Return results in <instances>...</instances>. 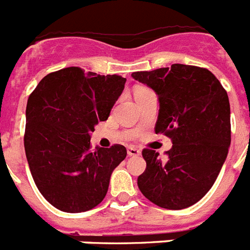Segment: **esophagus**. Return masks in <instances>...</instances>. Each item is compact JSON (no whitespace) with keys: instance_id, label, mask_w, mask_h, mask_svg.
Listing matches in <instances>:
<instances>
[{"instance_id":"obj_1","label":"esophagus","mask_w":250,"mask_h":250,"mask_svg":"<svg viewBox=\"0 0 250 250\" xmlns=\"http://www.w3.org/2000/svg\"><path fill=\"white\" fill-rule=\"evenodd\" d=\"M127 154L130 157H136V155H140V150L138 148H135V146H129L127 148Z\"/></svg>"}]
</instances>
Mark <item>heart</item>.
Returning a JSON list of instances; mask_svg holds the SVG:
<instances>
[{
  "mask_svg": "<svg viewBox=\"0 0 250 250\" xmlns=\"http://www.w3.org/2000/svg\"><path fill=\"white\" fill-rule=\"evenodd\" d=\"M138 89H143V88H138Z\"/></svg>",
  "mask_w": 250,
  "mask_h": 250,
  "instance_id": "b5f03b06",
  "label": "heart"
}]
</instances>
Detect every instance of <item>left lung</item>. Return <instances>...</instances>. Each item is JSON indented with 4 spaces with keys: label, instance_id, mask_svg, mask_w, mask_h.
<instances>
[{
    "label": "left lung",
    "instance_id": "1",
    "mask_svg": "<svg viewBox=\"0 0 250 250\" xmlns=\"http://www.w3.org/2000/svg\"><path fill=\"white\" fill-rule=\"evenodd\" d=\"M135 81L158 95L155 133L172 139L167 161L151 149L138 186L149 201L181 210L200 201L220 173L228 157L231 130L227 91L206 68L172 64L150 72H134Z\"/></svg>",
    "mask_w": 250,
    "mask_h": 250
}]
</instances>
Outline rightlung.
Masks as SVG:
<instances>
[{"label":"right lung","instance_id":"add662e5","mask_svg":"<svg viewBox=\"0 0 250 250\" xmlns=\"http://www.w3.org/2000/svg\"><path fill=\"white\" fill-rule=\"evenodd\" d=\"M126 78L69 67L45 76L30 95L23 146L30 172L46 201L64 212H83L107 193L126 148L91 149V133L106 121Z\"/></svg>","mask_w":250,"mask_h":250}]
</instances>
